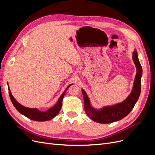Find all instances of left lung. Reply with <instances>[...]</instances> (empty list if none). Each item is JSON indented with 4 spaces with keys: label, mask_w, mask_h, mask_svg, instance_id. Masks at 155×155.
<instances>
[{
    "label": "left lung",
    "mask_w": 155,
    "mask_h": 155,
    "mask_svg": "<svg viewBox=\"0 0 155 155\" xmlns=\"http://www.w3.org/2000/svg\"><path fill=\"white\" fill-rule=\"evenodd\" d=\"M133 59L137 68V74L133 90L124 101L111 106H105L100 109H96L91 105L86 92L82 89L85 110L91 120L100 124H110L125 118L132 110L141 92V78L142 76V68L136 50L133 53Z\"/></svg>",
    "instance_id": "1"
}]
</instances>
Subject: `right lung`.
Returning a JSON list of instances; mask_svg holds the SVG:
<instances>
[{
  "label": "right lung",
  "instance_id": "obj_1",
  "mask_svg": "<svg viewBox=\"0 0 155 155\" xmlns=\"http://www.w3.org/2000/svg\"><path fill=\"white\" fill-rule=\"evenodd\" d=\"M72 85H73V84H70V85H69L67 87L66 90L63 92V93L59 97L58 102L56 103V104L54 107L50 108L49 109L46 111H41L39 109H35V108H28L21 105L19 103H18V101L14 98V97L12 94V92L10 88H9L8 84V86L9 95H10L12 104L14 105V107H15V109L19 112L21 114L32 120L37 121H45L53 119L54 117L57 116V114L59 113V112L60 111L61 109L62 101L65 94V92H67L70 86Z\"/></svg>",
  "mask_w": 155,
  "mask_h": 155
}]
</instances>
